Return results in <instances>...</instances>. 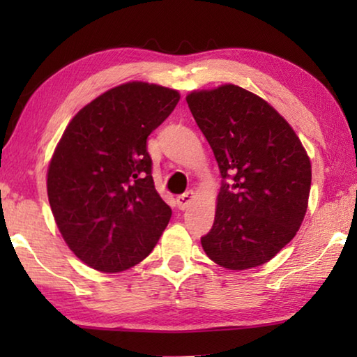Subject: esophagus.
I'll return each mask as SVG.
<instances>
[{"mask_svg":"<svg viewBox=\"0 0 357 357\" xmlns=\"http://www.w3.org/2000/svg\"><path fill=\"white\" fill-rule=\"evenodd\" d=\"M193 198H195V193H193V190H187L185 193H183V195H179V197L176 198L178 206H179L181 209H185L187 206H189Z\"/></svg>","mask_w":357,"mask_h":357,"instance_id":"1","label":"esophagus"}]
</instances>
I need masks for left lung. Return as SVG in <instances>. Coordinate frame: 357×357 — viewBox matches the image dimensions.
Returning a JSON list of instances; mask_svg holds the SVG:
<instances>
[{
  "label": "left lung",
  "instance_id": "left-lung-1",
  "mask_svg": "<svg viewBox=\"0 0 357 357\" xmlns=\"http://www.w3.org/2000/svg\"><path fill=\"white\" fill-rule=\"evenodd\" d=\"M185 100L222 176L203 249L227 269L257 268L275 257L304 220L312 184L309 155L268 102L236 84L193 91Z\"/></svg>",
  "mask_w": 357,
  "mask_h": 357
}]
</instances>
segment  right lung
Returning a JSON list of instances; mask_svg holds the SVG:
<instances>
[{"label": "right lung", "instance_id": "1", "mask_svg": "<svg viewBox=\"0 0 357 357\" xmlns=\"http://www.w3.org/2000/svg\"><path fill=\"white\" fill-rule=\"evenodd\" d=\"M178 102L174 89L124 83L66 128L48 165V202L70 250L91 268H132L168 225L172 209L154 187L146 140Z\"/></svg>", "mask_w": 357, "mask_h": 357}]
</instances>
